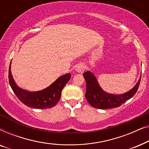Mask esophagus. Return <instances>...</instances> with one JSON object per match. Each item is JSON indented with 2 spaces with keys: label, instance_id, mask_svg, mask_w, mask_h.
I'll use <instances>...</instances> for the list:
<instances>
[{
  "label": "esophagus",
  "instance_id": "1",
  "mask_svg": "<svg viewBox=\"0 0 149 149\" xmlns=\"http://www.w3.org/2000/svg\"><path fill=\"white\" fill-rule=\"evenodd\" d=\"M85 70V66L83 64H79L77 65L75 68V71L77 72L80 73V74H82V73L84 72Z\"/></svg>",
  "mask_w": 149,
  "mask_h": 149
}]
</instances>
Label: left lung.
Here are the masks:
<instances>
[{
    "label": "left lung",
    "mask_w": 149,
    "mask_h": 149,
    "mask_svg": "<svg viewBox=\"0 0 149 149\" xmlns=\"http://www.w3.org/2000/svg\"><path fill=\"white\" fill-rule=\"evenodd\" d=\"M83 77L86 81L85 97L91 106L99 109L116 108L125 102L135 95L141 79L140 77L135 86L127 92L123 94H111L106 92L101 88L95 77L90 71L83 73Z\"/></svg>",
    "instance_id": "8db88e82"
}]
</instances>
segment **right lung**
<instances>
[{
  "label": "right lung",
  "mask_w": 149,
  "mask_h": 149,
  "mask_svg": "<svg viewBox=\"0 0 149 149\" xmlns=\"http://www.w3.org/2000/svg\"><path fill=\"white\" fill-rule=\"evenodd\" d=\"M70 73L61 76L47 88L38 91H28L20 88L13 79L11 64L9 69V81L12 90L22 103L33 109H46L56 106L60 100L63 88L70 80Z\"/></svg>",
  "instance_id": "add662e5"
}]
</instances>
